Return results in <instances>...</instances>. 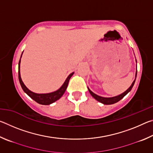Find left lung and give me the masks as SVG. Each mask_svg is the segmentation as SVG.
<instances>
[{"instance_id":"8db88e82","label":"left lung","mask_w":153,"mask_h":153,"mask_svg":"<svg viewBox=\"0 0 153 153\" xmlns=\"http://www.w3.org/2000/svg\"><path fill=\"white\" fill-rule=\"evenodd\" d=\"M136 75H137V71L136 73V78L134 79V81L133 82L132 84H131V86L129 88L126 90V92H124L122 94H121L120 95L117 96V97H111V98H105V97H100V96H98L96 94H94V92H92L91 90H90L88 88V89L89 90V92L90 93V94L92 96V97H94L96 100H98V102L102 103V104L104 105H112L114 104V103H116L118 101H120L121 99H122V98L125 97V96L128 94V93L130 91L134 85V83H135L136 81Z\"/></svg>"}]
</instances>
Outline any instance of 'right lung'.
Instances as JSON below:
<instances>
[{
    "mask_svg": "<svg viewBox=\"0 0 153 153\" xmlns=\"http://www.w3.org/2000/svg\"><path fill=\"white\" fill-rule=\"evenodd\" d=\"M21 57H22V56H21ZM20 62H21V58L19 61V68H18V69H19V70H18V77H19V80L21 84V86H22L23 90H24V91L26 93V94L29 96L30 98H32V99L34 100L36 102L39 103L40 105H48L51 104V103L55 102L56 100H59V98L63 96L65 92L67 87L68 86L69 79H70L71 77L73 76L74 74V72H73V73H71L70 75H69V76L67 77V78L66 79L65 82H64L63 86H62L58 90H56V91L51 92V93H48V94H36V93L30 91V90L25 86L24 82H22V78H21L20 71H19Z\"/></svg>",
    "mask_w": 153,
    "mask_h": 153,
    "instance_id": "1",
    "label": "right lung"
}]
</instances>
